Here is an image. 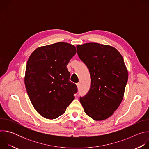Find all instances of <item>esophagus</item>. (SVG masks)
Segmentation results:
<instances>
[{
  "label": "esophagus",
  "instance_id": "obj_1",
  "mask_svg": "<svg viewBox=\"0 0 149 149\" xmlns=\"http://www.w3.org/2000/svg\"><path fill=\"white\" fill-rule=\"evenodd\" d=\"M77 86L78 89H79L80 88V84L79 83H77Z\"/></svg>",
  "mask_w": 149,
  "mask_h": 149
}]
</instances>
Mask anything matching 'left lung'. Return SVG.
<instances>
[{
	"label": "left lung",
	"mask_w": 149,
	"mask_h": 149,
	"mask_svg": "<svg viewBox=\"0 0 149 149\" xmlns=\"http://www.w3.org/2000/svg\"><path fill=\"white\" fill-rule=\"evenodd\" d=\"M78 55L89 69L91 86L80 97L84 112L95 121L111 116L120 105L128 80L121 54L113 47L98 43L77 45Z\"/></svg>",
	"instance_id": "8db88e82"
}]
</instances>
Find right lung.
Here are the masks:
<instances>
[{"label": "right lung", "mask_w": 149, "mask_h": 149, "mask_svg": "<svg viewBox=\"0 0 149 149\" xmlns=\"http://www.w3.org/2000/svg\"><path fill=\"white\" fill-rule=\"evenodd\" d=\"M76 52L74 45L61 42L36 48L28 60L27 93L35 110L45 118L62 115L75 98L77 87L70 81L67 65Z\"/></svg>", "instance_id": "right-lung-1"}]
</instances>
